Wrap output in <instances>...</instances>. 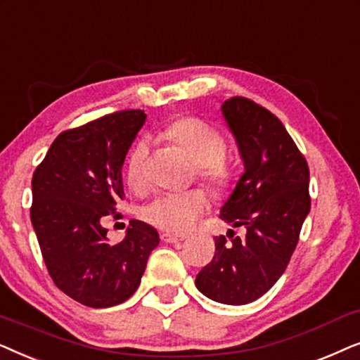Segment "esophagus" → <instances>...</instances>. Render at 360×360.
Instances as JSON below:
<instances>
[{"label": "esophagus", "instance_id": "obj_1", "mask_svg": "<svg viewBox=\"0 0 360 360\" xmlns=\"http://www.w3.org/2000/svg\"><path fill=\"white\" fill-rule=\"evenodd\" d=\"M161 238L167 243H177V242H183L186 240L184 236H172V233H162Z\"/></svg>", "mask_w": 360, "mask_h": 360}]
</instances>
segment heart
I'll use <instances>...</instances> for the list:
<instances>
[{
    "label": "heart",
    "instance_id": "b5f03b06",
    "mask_svg": "<svg viewBox=\"0 0 360 360\" xmlns=\"http://www.w3.org/2000/svg\"><path fill=\"white\" fill-rule=\"evenodd\" d=\"M165 135L176 143L195 165L200 181L215 194H224L233 183V169L225 160L227 141L219 128L195 117H183L167 124ZM150 143L140 138L128 153L127 179L133 188L145 183V167ZM207 209L202 191L162 193L141 207V217L153 227L169 233H183L194 227Z\"/></svg>",
    "mask_w": 360,
    "mask_h": 360
}]
</instances>
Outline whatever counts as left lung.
<instances>
[{"instance_id": "8db88e82", "label": "left lung", "mask_w": 360, "mask_h": 360, "mask_svg": "<svg viewBox=\"0 0 360 360\" xmlns=\"http://www.w3.org/2000/svg\"><path fill=\"white\" fill-rule=\"evenodd\" d=\"M222 115L236 136L245 172L220 209L233 227L215 238L214 258L195 276L207 298L247 304L266 293L283 275L311 209L309 167L283 123L245 97L222 103Z\"/></svg>"}]
</instances>
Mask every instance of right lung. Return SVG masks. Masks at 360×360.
I'll return each mask as SVG.
<instances>
[{
  "label": "right lung",
  "mask_w": 360,
  "mask_h": 360,
  "mask_svg": "<svg viewBox=\"0 0 360 360\" xmlns=\"http://www.w3.org/2000/svg\"><path fill=\"white\" fill-rule=\"evenodd\" d=\"M143 110H124L62 131L32 174L31 222L57 288L90 308L127 301L140 286L156 229L131 220L120 243H110L105 215L124 198L122 167Z\"/></svg>",
  "instance_id": "add662e5"
}]
</instances>
